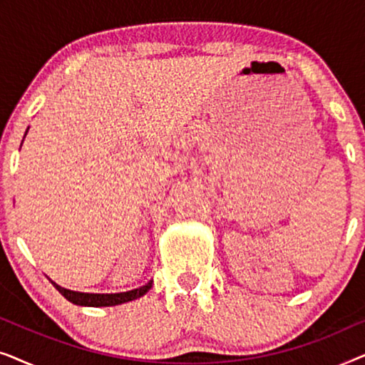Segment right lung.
I'll return each instance as SVG.
<instances>
[{
    "instance_id": "obj_1",
    "label": "right lung",
    "mask_w": 365,
    "mask_h": 365,
    "mask_svg": "<svg viewBox=\"0 0 365 365\" xmlns=\"http://www.w3.org/2000/svg\"><path fill=\"white\" fill-rule=\"evenodd\" d=\"M24 136H26V134H24ZM51 284L58 289L61 296H64V297L68 299L69 302L76 304V306H84V307H111V306H119V304H124V302L134 301V299L143 297L144 294H146L149 289L153 287V281H149L148 284H144V286H141V287L133 289V291L116 292V294H93V292L71 291V289L58 286V284L54 282V281H51Z\"/></svg>"
}]
</instances>
